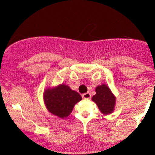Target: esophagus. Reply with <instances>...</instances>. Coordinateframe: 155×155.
<instances>
[{"instance_id":"34e87169","label":"esophagus","mask_w":155,"mask_h":155,"mask_svg":"<svg viewBox=\"0 0 155 155\" xmlns=\"http://www.w3.org/2000/svg\"><path fill=\"white\" fill-rule=\"evenodd\" d=\"M83 99H90L91 98V95H90V92H86V93H84L82 95Z\"/></svg>"}]
</instances>
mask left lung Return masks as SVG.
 I'll return each instance as SVG.
<instances>
[{"instance_id": "1", "label": "left lung", "mask_w": 155, "mask_h": 155, "mask_svg": "<svg viewBox=\"0 0 155 155\" xmlns=\"http://www.w3.org/2000/svg\"><path fill=\"white\" fill-rule=\"evenodd\" d=\"M96 94L92 97V101L97 104L99 110L104 114H111L114 111L115 97L111 93L107 85L102 84L95 89Z\"/></svg>"}]
</instances>
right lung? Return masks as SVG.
I'll return each mask as SVG.
<instances>
[{
	"label": "right lung",
	"instance_id": "add662e5",
	"mask_svg": "<svg viewBox=\"0 0 155 155\" xmlns=\"http://www.w3.org/2000/svg\"><path fill=\"white\" fill-rule=\"evenodd\" d=\"M47 109L52 114L60 117H67L72 111L76 103L81 100V96L68 86L61 84L54 89H48L44 94Z\"/></svg>",
	"mask_w": 155,
	"mask_h": 155
}]
</instances>
